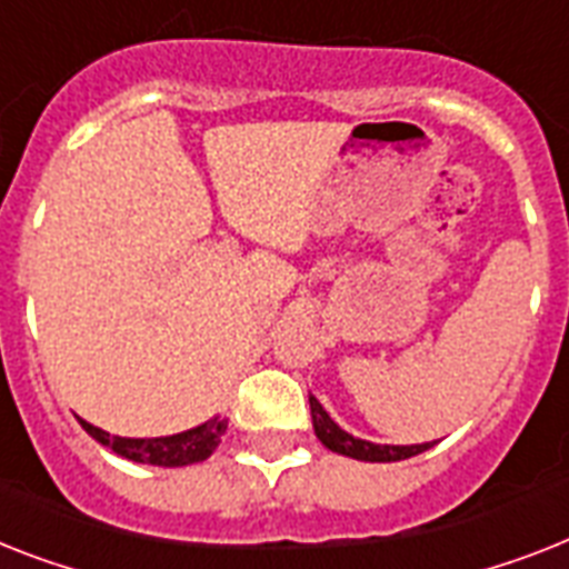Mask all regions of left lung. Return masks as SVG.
Masks as SVG:
<instances>
[{"instance_id":"obj_1","label":"left lung","mask_w":569,"mask_h":569,"mask_svg":"<svg viewBox=\"0 0 569 569\" xmlns=\"http://www.w3.org/2000/svg\"><path fill=\"white\" fill-rule=\"evenodd\" d=\"M309 409H312V427H316L318 441L332 452H341V456H350V459L359 461H400V459H412L418 452L429 450V447L436 445H371V441H362V438H353L350 432L336 423L330 415L325 412V406L318 403L316 397L309 395Z\"/></svg>"}]
</instances>
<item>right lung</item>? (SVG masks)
Masks as SVG:
<instances>
[{"label": "right lung", "mask_w": 569, "mask_h": 569, "mask_svg": "<svg viewBox=\"0 0 569 569\" xmlns=\"http://www.w3.org/2000/svg\"><path fill=\"white\" fill-rule=\"evenodd\" d=\"M81 427H84L99 445L110 447V450L117 452V456H122V459L142 461V465H157V468H183V465H196V461L210 459L212 450L221 445V436H224V429H228V420L212 418L207 420V423H201V427L166 438L110 436V432L92 427L87 420H81Z\"/></svg>", "instance_id": "right-lung-1"}]
</instances>
